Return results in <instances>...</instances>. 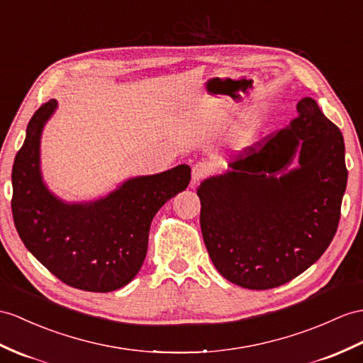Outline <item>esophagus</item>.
I'll list each match as a JSON object with an SVG mask.
<instances>
[{
    "label": "esophagus",
    "mask_w": 363,
    "mask_h": 363,
    "mask_svg": "<svg viewBox=\"0 0 363 363\" xmlns=\"http://www.w3.org/2000/svg\"><path fill=\"white\" fill-rule=\"evenodd\" d=\"M209 174V166L206 163H197L192 167V184H199Z\"/></svg>",
    "instance_id": "esophagus-1"
}]
</instances>
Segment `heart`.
<instances>
[{"label": "heart", "mask_w": 363, "mask_h": 363, "mask_svg": "<svg viewBox=\"0 0 363 363\" xmlns=\"http://www.w3.org/2000/svg\"><path fill=\"white\" fill-rule=\"evenodd\" d=\"M250 137H251V132L245 130V132H242L240 137H238V140H240V141H248V140H250Z\"/></svg>", "instance_id": "obj_1"}]
</instances>
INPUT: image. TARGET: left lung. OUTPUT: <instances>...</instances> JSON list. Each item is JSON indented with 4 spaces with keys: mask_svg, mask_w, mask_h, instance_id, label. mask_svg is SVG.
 I'll return each instance as SVG.
<instances>
[{
    "mask_svg": "<svg viewBox=\"0 0 363 363\" xmlns=\"http://www.w3.org/2000/svg\"><path fill=\"white\" fill-rule=\"evenodd\" d=\"M286 129L262 138L203 182L200 226L209 257L233 284L271 289L306 271L337 231L347 189L340 129L305 96ZM296 153L299 166L287 171Z\"/></svg>",
    "mask_w": 363,
    "mask_h": 363,
    "instance_id": "8db88e82",
    "label": "left lung"
}]
</instances>
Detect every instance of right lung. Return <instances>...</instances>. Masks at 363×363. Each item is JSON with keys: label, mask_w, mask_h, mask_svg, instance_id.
I'll return each mask as SVG.
<instances>
[{"label": "right lung", "mask_w": 363, "mask_h": 363, "mask_svg": "<svg viewBox=\"0 0 363 363\" xmlns=\"http://www.w3.org/2000/svg\"><path fill=\"white\" fill-rule=\"evenodd\" d=\"M57 101L30 118L12 167V214L24 246L63 284L109 293L137 276L147 252L149 228L167 200L188 188L191 167L179 164L130 179L100 200L65 203L43 182L40 138Z\"/></svg>", "instance_id": "obj_1"}]
</instances>
